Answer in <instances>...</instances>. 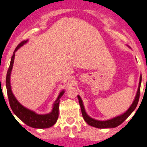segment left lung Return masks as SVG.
Here are the masks:
<instances>
[{
    "label": "left lung",
    "mask_w": 147,
    "mask_h": 147,
    "mask_svg": "<svg viewBox=\"0 0 147 147\" xmlns=\"http://www.w3.org/2000/svg\"><path fill=\"white\" fill-rule=\"evenodd\" d=\"M141 81H142V76L140 75L138 90H137L136 96H135V98L134 101L132 102V104L131 105V106L129 107L128 109H127L125 113L121 114V115L117 116V117H115L112 118L111 119L105 120V121H100V120L94 119H93V118L90 117V116L88 115L86 112L85 111L84 106L83 105L82 100L80 96L79 95H78V100H79L80 105V107H81L82 114V116L88 125H91V126L97 127V128H110V127H115L118 126V125H119L121 123H122L123 121H124L125 120L129 117V115H130V114L134 111V109L136 107L137 105H138L139 97H140Z\"/></svg>",
    "instance_id": "left-lung-1"
}]
</instances>
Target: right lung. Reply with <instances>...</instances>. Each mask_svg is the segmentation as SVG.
I'll return each mask as SVG.
<instances>
[{"label": "right lung", "mask_w": 147, "mask_h": 147, "mask_svg": "<svg viewBox=\"0 0 147 147\" xmlns=\"http://www.w3.org/2000/svg\"><path fill=\"white\" fill-rule=\"evenodd\" d=\"M27 42L28 40H27L22 41V42L19 44L18 47H16V49H15L13 56L11 57L10 65H9L8 71H7L6 78V87L9 105H10L11 109H12L15 115L19 119L22 120L23 122L26 123V125H29V126L32 127H34V128H48V127L53 126L57 122V119H58L59 117V105L60 102L59 99L63 95L65 91L62 90L59 93L57 100H55L54 104H53V110L51 111V113L40 115V114H37L34 111H32V110L28 109L23 106L22 105H21L18 100H17L16 98H15L14 94H13L12 90H11L10 78L13 63H14L15 53Z\"/></svg>", "instance_id": "1"}]
</instances>
